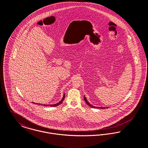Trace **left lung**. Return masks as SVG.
Wrapping results in <instances>:
<instances>
[{"instance_id": "left-lung-1", "label": "left lung", "mask_w": 148, "mask_h": 148, "mask_svg": "<svg viewBox=\"0 0 148 148\" xmlns=\"http://www.w3.org/2000/svg\"><path fill=\"white\" fill-rule=\"evenodd\" d=\"M84 99L85 101V103L88 105V106H90L91 108H96L97 107H95V106H92V105H90L89 103H88V101L86 100V98L84 97ZM108 107H98V108H100V109H106V108H108Z\"/></svg>"}]
</instances>
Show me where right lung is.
<instances>
[{"label": "right lung", "mask_w": 148, "mask_h": 148, "mask_svg": "<svg viewBox=\"0 0 148 148\" xmlns=\"http://www.w3.org/2000/svg\"><path fill=\"white\" fill-rule=\"evenodd\" d=\"M64 98H65V95H64L63 97V99H62V100L59 102V103H57V104H53V105H45V104H38V103H36V104H39V105H42V106H53V107H55V106H59V105H60V104H62V103L63 101L64 100Z\"/></svg>", "instance_id": "add662e5"}]
</instances>
